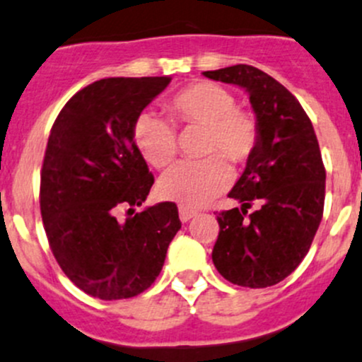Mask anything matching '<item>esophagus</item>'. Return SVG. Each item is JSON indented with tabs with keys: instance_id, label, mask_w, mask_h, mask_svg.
Returning <instances> with one entry per match:
<instances>
[{
	"instance_id": "34e87169",
	"label": "esophagus",
	"mask_w": 362,
	"mask_h": 362,
	"mask_svg": "<svg viewBox=\"0 0 362 362\" xmlns=\"http://www.w3.org/2000/svg\"><path fill=\"white\" fill-rule=\"evenodd\" d=\"M178 215H180L182 222H189V220L194 218V216L197 215V211L196 210H191V208L180 206V208H178Z\"/></svg>"
}]
</instances>
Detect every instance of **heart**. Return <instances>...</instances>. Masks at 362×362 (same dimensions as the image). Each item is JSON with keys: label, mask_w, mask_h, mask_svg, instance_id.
<instances>
[{"label": "heart", "mask_w": 362, "mask_h": 362, "mask_svg": "<svg viewBox=\"0 0 362 362\" xmlns=\"http://www.w3.org/2000/svg\"><path fill=\"white\" fill-rule=\"evenodd\" d=\"M165 109L173 124L204 128L203 154L208 158L178 163L166 171L159 194L185 208L203 206L230 185L232 170L225 156L243 163L253 154L260 135L258 121L253 112L235 105L232 91L213 81H196L175 91L165 100ZM132 133L136 149L154 168H166L177 156V133L156 114H139Z\"/></svg>", "instance_id": "b5f03b06"}]
</instances>
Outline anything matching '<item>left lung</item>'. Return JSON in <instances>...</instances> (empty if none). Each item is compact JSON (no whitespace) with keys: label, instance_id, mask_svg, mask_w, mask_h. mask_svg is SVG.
I'll list each match as a JSON object with an SVG mask.
<instances>
[{"label":"left lung","instance_id":"obj_1","mask_svg":"<svg viewBox=\"0 0 362 362\" xmlns=\"http://www.w3.org/2000/svg\"><path fill=\"white\" fill-rule=\"evenodd\" d=\"M203 74L248 91L260 132L229 192L241 208L216 216L213 264L238 286H274L298 267L321 223L326 170L317 136L300 102L264 71L238 64ZM253 202L257 211L246 217Z\"/></svg>","mask_w":362,"mask_h":362}]
</instances>
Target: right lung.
<instances>
[{
  "instance_id": "right-lung-1",
  "label": "right lung",
  "mask_w": 362,
  "mask_h": 362,
  "mask_svg": "<svg viewBox=\"0 0 362 362\" xmlns=\"http://www.w3.org/2000/svg\"><path fill=\"white\" fill-rule=\"evenodd\" d=\"M170 81L163 76L91 83L64 105L48 136L40 189L45 232L64 274L95 298L146 291L182 227L170 201L124 222L116 218L121 206H140L154 184L132 130Z\"/></svg>"
}]
</instances>
